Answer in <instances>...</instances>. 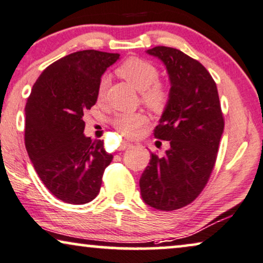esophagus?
Returning <instances> with one entry per match:
<instances>
[{
  "mask_svg": "<svg viewBox=\"0 0 263 263\" xmlns=\"http://www.w3.org/2000/svg\"><path fill=\"white\" fill-rule=\"evenodd\" d=\"M131 143H128V142H121V144H120V146H119V149L120 150H125V149H128V148H131Z\"/></svg>",
  "mask_w": 263,
  "mask_h": 263,
  "instance_id": "34e87169",
  "label": "esophagus"
}]
</instances>
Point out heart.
Masks as SVG:
<instances>
[{
	"label": "heart",
	"instance_id": "heart-1",
	"mask_svg": "<svg viewBox=\"0 0 263 263\" xmlns=\"http://www.w3.org/2000/svg\"><path fill=\"white\" fill-rule=\"evenodd\" d=\"M118 74L122 77L126 82L131 84L136 90L142 92V99L149 107L159 108L163 107L168 99L166 86L160 82L159 71L152 62L143 60L139 58H129L122 62L117 69ZM108 78L103 77L100 80L97 87V97L102 99L106 92ZM148 122V118L142 111L136 113H121L114 118L113 125L115 128L126 137H135L139 134L141 128Z\"/></svg>",
	"mask_w": 263,
	"mask_h": 263
}]
</instances>
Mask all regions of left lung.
Returning <instances> with one entry per match:
<instances>
[{
	"label": "left lung",
	"instance_id": "obj_1",
	"mask_svg": "<svg viewBox=\"0 0 263 263\" xmlns=\"http://www.w3.org/2000/svg\"><path fill=\"white\" fill-rule=\"evenodd\" d=\"M166 67L171 89L155 128L170 142L163 156L152 154L139 179L143 201L159 211H176L201 194L214 167L223 132L216 84L197 60L170 47L148 49Z\"/></svg>",
	"mask_w": 263,
	"mask_h": 263
}]
</instances>
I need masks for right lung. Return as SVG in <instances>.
I'll return each mask as SVG.
<instances>
[{
    "label": "right lung",
    "instance_id": "obj_1",
    "mask_svg": "<svg viewBox=\"0 0 263 263\" xmlns=\"http://www.w3.org/2000/svg\"><path fill=\"white\" fill-rule=\"evenodd\" d=\"M119 59L99 50L69 54L42 72L27 99V154L48 190L66 203L92 201L113 160L103 141L84 135L83 117L95 106L101 77Z\"/></svg>",
    "mask_w": 263,
    "mask_h": 263
}]
</instances>
